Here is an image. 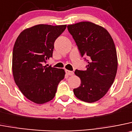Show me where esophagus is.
Masks as SVG:
<instances>
[{
    "mask_svg": "<svg viewBox=\"0 0 132 132\" xmlns=\"http://www.w3.org/2000/svg\"><path fill=\"white\" fill-rule=\"evenodd\" d=\"M66 74L69 76H72L74 75V72H72V71H68V70H66Z\"/></svg>",
    "mask_w": 132,
    "mask_h": 132,
    "instance_id": "1",
    "label": "esophagus"
}]
</instances>
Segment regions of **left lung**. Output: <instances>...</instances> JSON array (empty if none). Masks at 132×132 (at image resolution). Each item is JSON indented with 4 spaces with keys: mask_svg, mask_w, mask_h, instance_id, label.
Here are the masks:
<instances>
[{
    "mask_svg": "<svg viewBox=\"0 0 132 132\" xmlns=\"http://www.w3.org/2000/svg\"><path fill=\"white\" fill-rule=\"evenodd\" d=\"M81 56H88L86 71L76 70L81 80L73 90L77 98L87 103L98 101L105 95L115 78L118 59L114 41L109 32L99 25L82 21L67 25Z\"/></svg>",
    "mask_w": 132,
    "mask_h": 132,
    "instance_id": "8db88e82",
    "label": "left lung"
}]
</instances>
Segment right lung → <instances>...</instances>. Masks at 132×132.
Returning <instances> with one entry per match:
<instances>
[{
  "instance_id": "obj_1",
  "label": "right lung",
  "mask_w": 132,
  "mask_h": 132,
  "mask_svg": "<svg viewBox=\"0 0 132 132\" xmlns=\"http://www.w3.org/2000/svg\"><path fill=\"white\" fill-rule=\"evenodd\" d=\"M67 25L40 24L24 29L17 38L13 49L14 81L24 96L37 104L54 98L58 84L65 77L63 69L43 63L52 56L55 39Z\"/></svg>"
}]
</instances>
